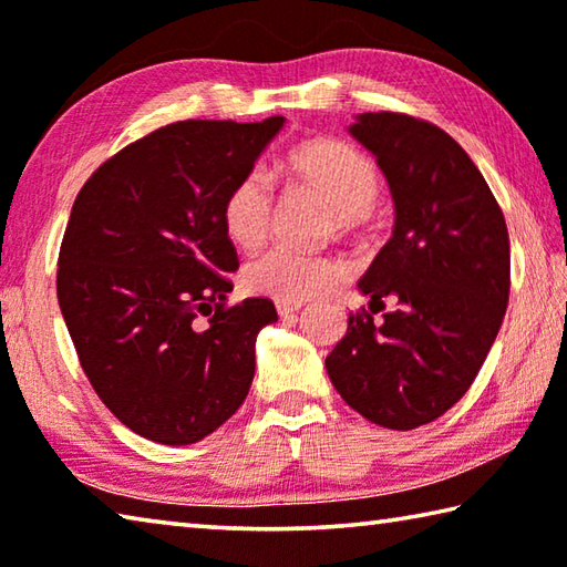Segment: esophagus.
I'll return each instance as SVG.
<instances>
[{"mask_svg":"<svg viewBox=\"0 0 567 567\" xmlns=\"http://www.w3.org/2000/svg\"><path fill=\"white\" fill-rule=\"evenodd\" d=\"M303 309V303H286V301H276V311L281 319H286V316L291 313H299Z\"/></svg>","mask_w":567,"mask_h":567,"instance_id":"34e87169","label":"esophagus"}]
</instances>
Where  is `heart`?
I'll use <instances>...</instances> for the list:
<instances>
[{
  "label": "heart",
  "mask_w": 567,
  "mask_h": 567,
  "mask_svg": "<svg viewBox=\"0 0 567 567\" xmlns=\"http://www.w3.org/2000/svg\"><path fill=\"white\" fill-rule=\"evenodd\" d=\"M306 192L319 196L336 216L343 234L369 226L381 194L379 168L369 156L336 138H316L291 152L286 162ZM274 192L261 172L238 178L221 206V224L236 246L256 248L271 226ZM349 278V264L339 256H316L289 246H274L244 268V284L276 301L306 303L331 293Z\"/></svg>",
  "instance_id": "heart-1"
}]
</instances>
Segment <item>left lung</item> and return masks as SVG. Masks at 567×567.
<instances>
[{"label": "left lung", "mask_w": 567, "mask_h": 567, "mask_svg": "<svg viewBox=\"0 0 567 567\" xmlns=\"http://www.w3.org/2000/svg\"><path fill=\"white\" fill-rule=\"evenodd\" d=\"M349 134L389 182L395 226L359 291L373 324L351 313L326 359L341 399L393 431L431 423L463 399L501 331L511 293V241L478 166L443 128L421 118L359 114Z\"/></svg>", "instance_id": "obj_1"}]
</instances>
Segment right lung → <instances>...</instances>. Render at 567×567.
<instances>
[{
	"label": "right lung",
	"mask_w": 567,
	"mask_h": 567,
	"mask_svg": "<svg viewBox=\"0 0 567 567\" xmlns=\"http://www.w3.org/2000/svg\"><path fill=\"white\" fill-rule=\"evenodd\" d=\"M286 124L188 118L96 168L59 248L56 299L79 363L126 429L164 445L206 439L238 411L268 299L226 309L238 268L221 206Z\"/></svg>",
	"instance_id": "right-lung-1"
}]
</instances>
